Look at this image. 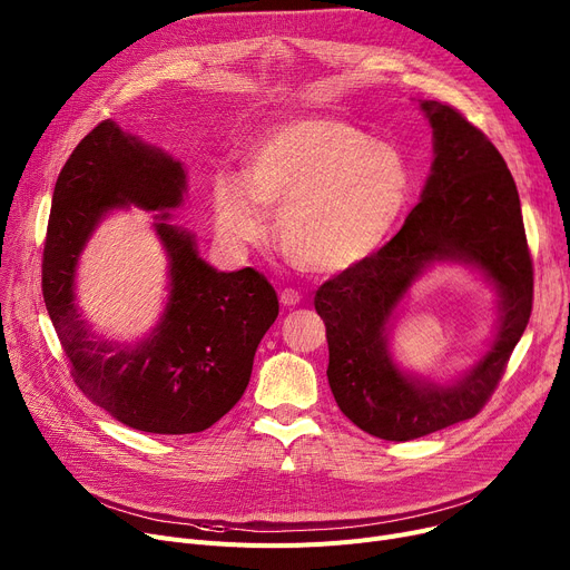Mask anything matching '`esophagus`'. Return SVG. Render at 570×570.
Here are the masks:
<instances>
[{
  "mask_svg": "<svg viewBox=\"0 0 570 570\" xmlns=\"http://www.w3.org/2000/svg\"><path fill=\"white\" fill-rule=\"evenodd\" d=\"M279 301H282V305H284V307H295V305H301L303 295L297 293L295 288H284V291H282V295H279Z\"/></svg>",
  "mask_w": 570,
  "mask_h": 570,
  "instance_id": "esophagus-1",
  "label": "esophagus"
}]
</instances>
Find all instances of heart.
<instances>
[{"label":"heart","mask_w":570,"mask_h":570,"mask_svg":"<svg viewBox=\"0 0 570 570\" xmlns=\"http://www.w3.org/2000/svg\"><path fill=\"white\" fill-rule=\"evenodd\" d=\"M409 198L400 149L331 117L273 127L247 149L245 175L222 170L209 185L217 230L230 247L263 243L267 213H279L284 254L318 275L374 256Z\"/></svg>","instance_id":"obj_1"}]
</instances>
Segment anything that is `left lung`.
<instances>
[{"label":"left lung","instance_id":"obj_1","mask_svg":"<svg viewBox=\"0 0 570 570\" xmlns=\"http://www.w3.org/2000/svg\"><path fill=\"white\" fill-rule=\"evenodd\" d=\"M434 129L428 185L402 230L357 267L321 284L327 381L353 425L385 441L421 439L469 421L499 385L533 305V265L515 179L499 149L448 104L423 101ZM434 259L481 266L500 291L491 351L460 382L436 386L399 372L386 325L415 276Z\"/></svg>","mask_w":570,"mask_h":570}]
</instances>
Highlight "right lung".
I'll use <instances>...</instances> for the list:
<instances>
[{
	"instance_id": "add662e5",
	"label": "right lung",
	"mask_w": 570,
	"mask_h": 570,
	"mask_svg": "<svg viewBox=\"0 0 570 570\" xmlns=\"http://www.w3.org/2000/svg\"><path fill=\"white\" fill-rule=\"evenodd\" d=\"M187 191L183 164L110 119L89 131L59 173L43 247V301L80 391L115 421L153 434L213 428L247 391L254 353L279 314L254 267L217 273L194 235L157 217L170 261L166 309L147 340L127 346L92 335L76 307V265L108 209H173Z\"/></svg>"
}]
</instances>
